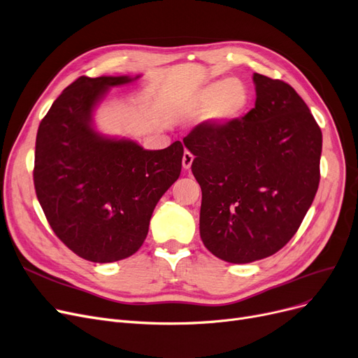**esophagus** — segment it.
Instances as JSON below:
<instances>
[{
    "mask_svg": "<svg viewBox=\"0 0 358 358\" xmlns=\"http://www.w3.org/2000/svg\"><path fill=\"white\" fill-rule=\"evenodd\" d=\"M193 159H194L193 155H192L189 150H185V152L182 153V168H184V169H190V166H192V164H193Z\"/></svg>",
    "mask_w": 358,
    "mask_h": 358,
    "instance_id": "esophagus-1",
    "label": "esophagus"
}]
</instances>
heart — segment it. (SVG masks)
Masks as SVG:
<instances>
[{"instance_id":"obj_1","label":"heart","mask_w":358,"mask_h":358,"mask_svg":"<svg viewBox=\"0 0 358 358\" xmlns=\"http://www.w3.org/2000/svg\"><path fill=\"white\" fill-rule=\"evenodd\" d=\"M250 103V93L238 79H220L201 86L189 96L185 110L193 114L206 111L215 126H225L243 117Z\"/></svg>"}]
</instances>
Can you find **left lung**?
<instances>
[{
    "instance_id": "obj_1",
    "label": "left lung",
    "mask_w": 358,
    "mask_h": 358,
    "mask_svg": "<svg viewBox=\"0 0 358 358\" xmlns=\"http://www.w3.org/2000/svg\"><path fill=\"white\" fill-rule=\"evenodd\" d=\"M256 103L225 126L205 121L182 142L201 189L200 238L229 263L275 255L294 237L320 181L322 131L288 83L255 73Z\"/></svg>"
}]
</instances>
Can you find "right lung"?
<instances>
[{"label": "right lung", "instance_id": "add662e5", "mask_svg": "<svg viewBox=\"0 0 358 358\" xmlns=\"http://www.w3.org/2000/svg\"><path fill=\"white\" fill-rule=\"evenodd\" d=\"M133 80L79 77L55 99L36 134L34 182L42 210L55 236L89 262L134 255L155 206L181 173L178 141L145 150L93 130V108L108 87Z\"/></svg>", "mask_w": 358, "mask_h": 358}]
</instances>
